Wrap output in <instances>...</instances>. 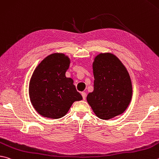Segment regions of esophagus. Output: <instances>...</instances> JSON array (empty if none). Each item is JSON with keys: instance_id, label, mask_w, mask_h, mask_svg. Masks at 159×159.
Masks as SVG:
<instances>
[{"instance_id": "obj_1", "label": "esophagus", "mask_w": 159, "mask_h": 159, "mask_svg": "<svg viewBox=\"0 0 159 159\" xmlns=\"http://www.w3.org/2000/svg\"><path fill=\"white\" fill-rule=\"evenodd\" d=\"M81 95H82V97H83V100H85V97H86V93H85V92H83L82 93H81Z\"/></svg>"}]
</instances>
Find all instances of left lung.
Listing matches in <instances>:
<instances>
[{
  "instance_id": "left-lung-1",
  "label": "left lung",
  "mask_w": 159,
  "mask_h": 159,
  "mask_svg": "<svg viewBox=\"0 0 159 159\" xmlns=\"http://www.w3.org/2000/svg\"><path fill=\"white\" fill-rule=\"evenodd\" d=\"M94 90L87 101L97 116L109 120L123 113L132 97L130 76L122 62L109 53H100L92 64Z\"/></svg>"
}]
</instances>
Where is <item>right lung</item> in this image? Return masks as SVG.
<instances>
[{"label": "right lung", "mask_w": 159, "mask_h": 159, "mask_svg": "<svg viewBox=\"0 0 159 159\" xmlns=\"http://www.w3.org/2000/svg\"><path fill=\"white\" fill-rule=\"evenodd\" d=\"M70 60L63 53L46 57L34 70L29 85L32 105L43 117L59 119L67 113L74 102L83 97L65 76Z\"/></svg>", "instance_id": "right-lung-1"}]
</instances>
